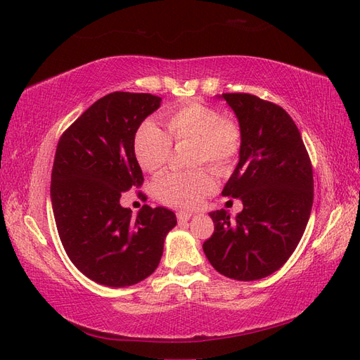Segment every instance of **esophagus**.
Returning <instances> with one entry per match:
<instances>
[{"mask_svg":"<svg viewBox=\"0 0 360 360\" xmlns=\"http://www.w3.org/2000/svg\"><path fill=\"white\" fill-rule=\"evenodd\" d=\"M192 217V213H189V212H179L177 213V219H179V222H188L189 219Z\"/></svg>","mask_w":360,"mask_h":360,"instance_id":"34e87169","label":"esophagus"}]
</instances>
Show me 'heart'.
Instances as JSON below:
<instances>
[{
	"mask_svg": "<svg viewBox=\"0 0 360 360\" xmlns=\"http://www.w3.org/2000/svg\"><path fill=\"white\" fill-rule=\"evenodd\" d=\"M169 135L176 143H193V162H207L216 169L226 168L240 148V130L231 120L221 118L214 108L204 103H188L165 114ZM139 167L156 172L165 165L171 153V139L155 122L139 126L134 141ZM216 188L212 174L205 169L192 172L168 171L156 180V197L179 209H193Z\"/></svg>",
	"mask_w": 360,
	"mask_h": 360,
	"instance_id": "heart-1",
	"label": "heart"
}]
</instances>
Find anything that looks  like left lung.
Here are the masks:
<instances>
[{
    "instance_id": "1",
    "label": "left lung",
    "mask_w": 360,
    "mask_h": 360,
    "mask_svg": "<svg viewBox=\"0 0 360 360\" xmlns=\"http://www.w3.org/2000/svg\"><path fill=\"white\" fill-rule=\"evenodd\" d=\"M240 127L238 163L222 191L243 210L210 212L214 233L202 249L221 275L266 278L285 264L309 221L312 167L300 132L281 106L246 93H224Z\"/></svg>"
}]
</instances>
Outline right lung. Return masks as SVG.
I'll use <instances>...</instances> for the list:
<instances>
[{"instance_id": "1", "label": "right lung", "mask_w": 360, "mask_h": 360, "mask_svg": "<svg viewBox=\"0 0 360 360\" xmlns=\"http://www.w3.org/2000/svg\"><path fill=\"white\" fill-rule=\"evenodd\" d=\"M160 103L147 93L106 94L58 141L51 201L60 240L75 267L101 285L122 288L148 278L177 225L165 207L144 205L134 216L120 204L123 192L144 181L135 134Z\"/></svg>"}]
</instances>
